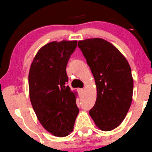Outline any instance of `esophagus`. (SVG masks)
Returning a JSON list of instances; mask_svg holds the SVG:
<instances>
[{"label":"esophagus","instance_id":"esophagus-1","mask_svg":"<svg viewBox=\"0 0 152 152\" xmlns=\"http://www.w3.org/2000/svg\"><path fill=\"white\" fill-rule=\"evenodd\" d=\"M84 89H83V88H79V89H78V92H79V94H82L83 92H84Z\"/></svg>","mask_w":152,"mask_h":152}]
</instances>
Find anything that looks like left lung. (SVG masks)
Here are the masks:
<instances>
[{"instance_id":"obj_1","label":"left lung","mask_w":152,"mask_h":152,"mask_svg":"<svg viewBox=\"0 0 152 152\" xmlns=\"http://www.w3.org/2000/svg\"><path fill=\"white\" fill-rule=\"evenodd\" d=\"M95 78V104L89 115L99 129L110 131L117 127L132 103L133 79L128 62L121 52L102 38L78 42Z\"/></svg>"}]
</instances>
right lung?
<instances>
[{"instance_id": "right-lung-1", "label": "right lung", "mask_w": 152, "mask_h": 152, "mask_svg": "<svg viewBox=\"0 0 152 152\" xmlns=\"http://www.w3.org/2000/svg\"><path fill=\"white\" fill-rule=\"evenodd\" d=\"M77 41H53L36 54L28 76L30 98L38 119L48 132L64 137L73 131L79 109L67 85L66 66Z\"/></svg>"}]
</instances>
